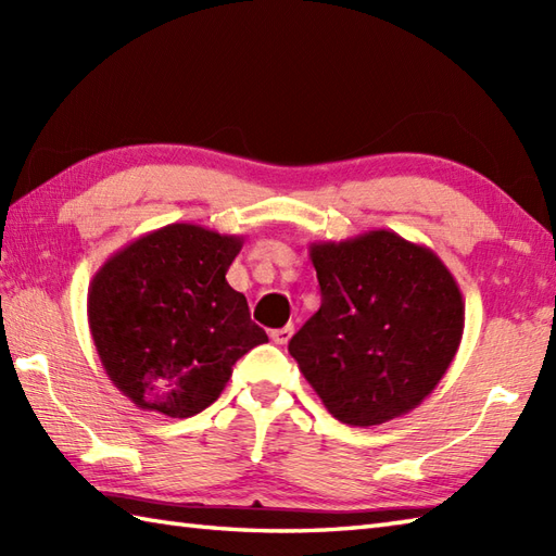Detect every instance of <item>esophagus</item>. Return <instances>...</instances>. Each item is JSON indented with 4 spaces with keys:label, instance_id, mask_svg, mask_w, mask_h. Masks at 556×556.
Instances as JSON below:
<instances>
[{
    "label": "esophagus",
    "instance_id": "1",
    "mask_svg": "<svg viewBox=\"0 0 556 556\" xmlns=\"http://www.w3.org/2000/svg\"><path fill=\"white\" fill-rule=\"evenodd\" d=\"M291 334H293V325H287V327H281V329H271L269 332V337H271V341H275V344H287V341L291 339Z\"/></svg>",
    "mask_w": 556,
    "mask_h": 556
}]
</instances>
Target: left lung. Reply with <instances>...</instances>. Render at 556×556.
I'll use <instances>...</instances> for the list:
<instances>
[{"label": "left lung", "instance_id": "1", "mask_svg": "<svg viewBox=\"0 0 556 556\" xmlns=\"http://www.w3.org/2000/svg\"><path fill=\"white\" fill-rule=\"evenodd\" d=\"M323 305L289 341L325 408L370 428L420 406L464 337V296L428 245L375 229L311 243Z\"/></svg>", "mask_w": 556, "mask_h": 556}]
</instances>
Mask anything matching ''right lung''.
Listing matches in <instances>:
<instances>
[{
    "label": "right lung",
    "instance_id": "add662e5",
    "mask_svg": "<svg viewBox=\"0 0 556 556\" xmlns=\"http://www.w3.org/2000/svg\"><path fill=\"white\" fill-rule=\"evenodd\" d=\"M243 236L176 222L104 260L88 289L102 368L138 408L191 418L217 401L233 363L267 334L227 269Z\"/></svg>",
    "mask_w": 556,
    "mask_h": 556
}]
</instances>
